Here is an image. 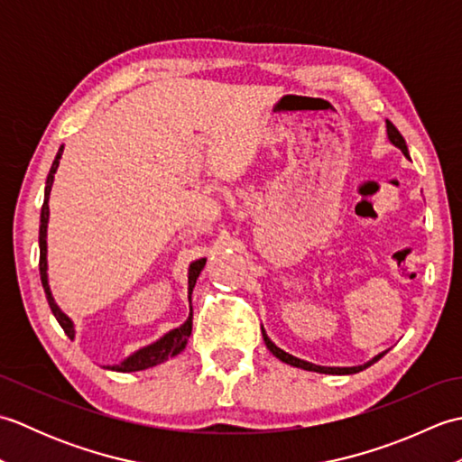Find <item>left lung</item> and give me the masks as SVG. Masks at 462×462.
Segmentation results:
<instances>
[{
	"mask_svg": "<svg viewBox=\"0 0 462 462\" xmlns=\"http://www.w3.org/2000/svg\"><path fill=\"white\" fill-rule=\"evenodd\" d=\"M387 136H389V141L397 146V149H401V152H403L405 156H409V149H407V143H405V139H403V134H401V133L397 131V126H395L393 123H391V121H387ZM262 336H263V341H266V347H268L280 361L288 363V365H293V367L306 369V371L329 373V375H351V373H359V371L367 369L369 365H373V363L379 361L383 356H385V353H379L377 357H373L371 361L363 363V365H357V367H321V365H316V363H310V361H303V359L293 357V356H290V353L280 349V347L276 346V343H273V341L266 336V331H263V329H262Z\"/></svg>",
	"mask_w": 462,
	"mask_h": 462,
	"instance_id": "obj_1",
	"label": "left lung"
}]
</instances>
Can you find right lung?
Returning <instances> with one entry per match:
<instances>
[{
  "label": "right lung",
  "mask_w": 462,
  "mask_h": 462,
  "mask_svg": "<svg viewBox=\"0 0 462 462\" xmlns=\"http://www.w3.org/2000/svg\"><path fill=\"white\" fill-rule=\"evenodd\" d=\"M63 154V146L57 151L55 161L51 164V171L47 174V182H45V199H43V206H42V224H39V276H42V283H43V290H45V298L49 301V308H51L55 319L59 321V326L63 328V331L67 333L69 339L75 337V328H73V321L69 319L65 313L59 310V306L55 303L53 296H51V290H49V282H47V222H49V194H51V186H53V179H55V171L59 166V159H61ZM206 258L202 260H196L190 263V270H189V301L192 296V290H194V283L199 280L200 272L204 268ZM192 333V306H190V316L186 319L180 328H176L172 331L166 333L164 337H161L159 341L151 343V346H146L143 349H139L136 353H133L131 357H126L121 365H113V367H106V369H113V371H123V373H129V371H143V369H149L159 365V363L166 361L169 357L179 356V353L186 347V341H189Z\"/></svg>",
  "instance_id": "obj_1"
}]
</instances>
